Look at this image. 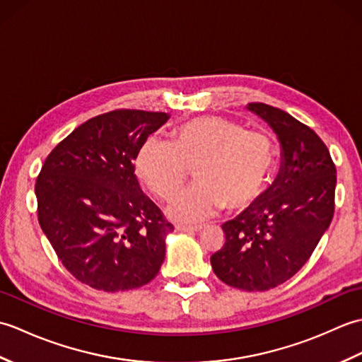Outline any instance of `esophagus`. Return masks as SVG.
Masks as SVG:
<instances>
[{"label": "esophagus", "mask_w": 362, "mask_h": 362, "mask_svg": "<svg viewBox=\"0 0 362 362\" xmlns=\"http://www.w3.org/2000/svg\"><path fill=\"white\" fill-rule=\"evenodd\" d=\"M175 230L182 233H194L199 232V230H202V226H177Z\"/></svg>", "instance_id": "esophagus-1"}]
</instances>
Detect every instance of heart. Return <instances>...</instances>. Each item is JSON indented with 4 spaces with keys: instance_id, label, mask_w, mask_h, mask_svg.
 Listing matches in <instances>:
<instances>
[{
    "instance_id": "heart-1",
    "label": "heart",
    "mask_w": 362,
    "mask_h": 362,
    "mask_svg": "<svg viewBox=\"0 0 362 362\" xmlns=\"http://www.w3.org/2000/svg\"><path fill=\"white\" fill-rule=\"evenodd\" d=\"M272 138L245 130L222 117L191 119L173 132V143L149 136L135 157V171L153 194L168 199L194 168L197 183L183 189L168 205L177 221H201L219 209L241 211L263 194L275 168Z\"/></svg>"
}]
</instances>
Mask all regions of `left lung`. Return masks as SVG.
I'll return each mask as SVG.
<instances>
[{"label": "left lung", "instance_id": "8db88e82", "mask_svg": "<svg viewBox=\"0 0 362 362\" xmlns=\"http://www.w3.org/2000/svg\"><path fill=\"white\" fill-rule=\"evenodd\" d=\"M247 110L279 138L280 171L255 204L222 224L226 243L210 259L228 286L267 291L302 269L329 227L336 166L317 134L289 113L263 103Z\"/></svg>", "mask_w": 362, "mask_h": 362}]
</instances>
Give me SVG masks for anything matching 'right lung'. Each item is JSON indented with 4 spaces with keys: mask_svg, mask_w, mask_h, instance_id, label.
Returning a JSON list of instances; mask_svg holds the SVG:
<instances>
[{
    "mask_svg": "<svg viewBox=\"0 0 362 362\" xmlns=\"http://www.w3.org/2000/svg\"><path fill=\"white\" fill-rule=\"evenodd\" d=\"M169 119L165 112L113 110L76 127L37 177L38 222L66 271L118 292L156 279L173 224L146 196L134 161Z\"/></svg>",
    "mask_w": 362,
    "mask_h": 362,
    "instance_id": "obj_1",
    "label": "right lung"
}]
</instances>
